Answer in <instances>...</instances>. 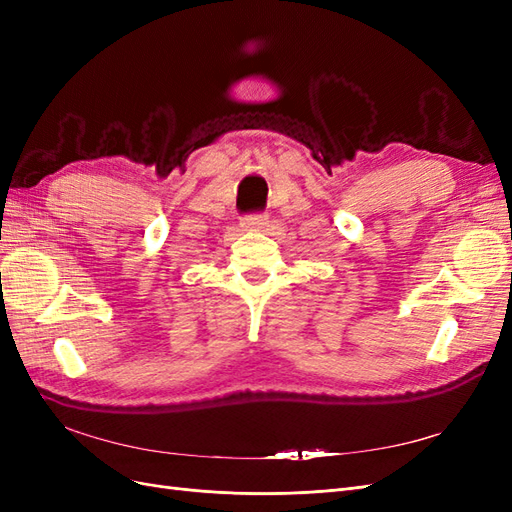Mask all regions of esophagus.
<instances>
[{"mask_svg":"<svg viewBox=\"0 0 512 512\" xmlns=\"http://www.w3.org/2000/svg\"><path fill=\"white\" fill-rule=\"evenodd\" d=\"M267 224H269L267 213H250V215H245L241 222V226L245 230H262V228H267Z\"/></svg>","mask_w":512,"mask_h":512,"instance_id":"esophagus-1","label":"esophagus"}]
</instances>
